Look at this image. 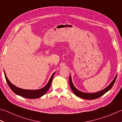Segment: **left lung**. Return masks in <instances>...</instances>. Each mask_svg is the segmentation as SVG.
<instances>
[{
    "label": "left lung",
    "mask_w": 122,
    "mask_h": 122,
    "mask_svg": "<svg viewBox=\"0 0 122 122\" xmlns=\"http://www.w3.org/2000/svg\"><path fill=\"white\" fill-rule=\"evenodd\" d=\"M116 77H117V75H116L115 78L114 79V80L112 81L110 84H109L106 88H105V89H104L103 90H101V91H99V92H94V93L84 92H82L80 91V90H78L73 84L72 81V79H71V76H70V77H69V83H70V86L71 87V90H72L73 92L75 94L76 96H77L78 97H80V98H81L92 100V99H95L98 98H99L101 96H102V95H104L106 92L109 91V90L112 88V87L113 86L114 83H115V81H116Z\"/></svg>",
    "instance_id": "left-lung-1"
}]
</instances>
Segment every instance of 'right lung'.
Listing matches in <instances>:
<instances>
[{
  "label": "right lung",
  "mask_w": 122,
  "mask_h": 122,
  "mask_svg": "<svg viewBox=\"0 0 122 122\" xmlns=\"http://www.w3.org/2000/svg\"><path fill=\"white\" fill-rule=\"evenodd\" d=\"M4 71V75L5 77L6 81L8 83L9 87H10L11 90L13 91L14 93L20 96L26 98H30V99H36L38 98L43 96L44 94H46L47 92L48 91L49 88L51 86V83L52 79H53V77L54 76L56 72L52 74L51 77L50 78L49 82H47V84L44 87H43L41 89H36V90H28V89H21V88H18L16 87V86L14 85L13 84L10 82V81L8 80L7 78L6 73Z\"/></svg>",
  "instance_id": "obj_1"
}]
</instances>
